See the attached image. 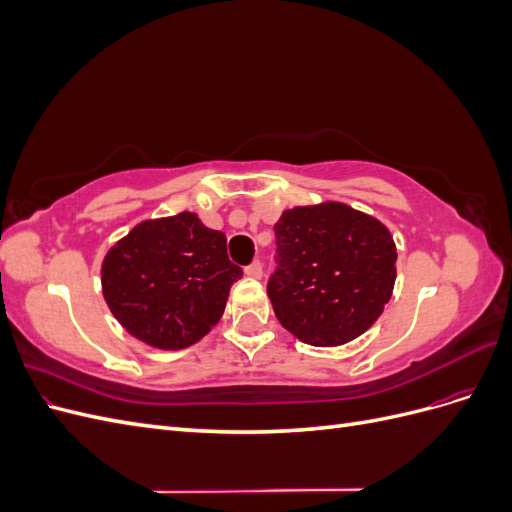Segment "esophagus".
Masks as SVG:
<instances>
[{
  "instance_id": "34e87169",
  "label": "esophagus",
  "mask_w": 512,
  "mask_h": 512,
  "mask_svg": "<svg viewBox=\"0 0 512 512\" xmlns=\"http://www.w3.org/2000/svg\"><path fill=\"white\" fill-rule=\"evenodd\" d=\"M245 275L256 277V280H258V277H262V262H260V260H254L252 265H247V267H245Z\"/></svg>"
}]
</instances>
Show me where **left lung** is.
Returning <instances> with one entry per match:
<instances>
[{"mask_svg": "<svg viewBox=\"0 0 512 512\" xmlns=\"http://www.w3.org/2000/svg\"><path fill=\"white\" fill-rule=\"evenodd\" d=\"M275 230L267 282L282 327L312 346H342L365 333L389 303L395 243L378 220L342 203L294 207Z\"/></svg>", "mask_w": 512, "mask_h": 512, "instance_id": "obj_1", "label": "left lung"}]
</instances>
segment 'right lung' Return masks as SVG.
Returning <instances> with one entry per match:
<instances>
[{
    "label": "right lung",
    "instance_id": "right-lung-1",
    "mask_svg": "<svg viewBox=\"0 0 512 512\" xmlns=\"http://www.w3.org/2000/svg\"><path fill=\"white\" fill-rule=\"evenodd\" d=\"M243 271L226 254V235L194 213L138 224L102 262V292L136 339L162 350L188 348L224 314Z\"/></svg>",
    "mask_w": 512,
    "mask_h": 512
}]
</instances>
